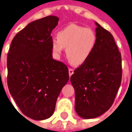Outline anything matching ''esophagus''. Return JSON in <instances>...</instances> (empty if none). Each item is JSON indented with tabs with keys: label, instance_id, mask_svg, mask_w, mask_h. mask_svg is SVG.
<instances>
[{
	"label": "esophagus",
	"instance_id": "esophagus-1",
	"mask_svg": "<svg viewBox=\"0 0 132 132\" xmlns=\"http://www.w3.org/2000/svg\"><path fill=\"white\" fill-rule=\"evenodd\" d=\"M68 73H69V76H71L74 73V70H73V68H69L68 69Z\"/></svg>",
	"mask_w": 132,
	"mask_h": 132
}]
</instances>
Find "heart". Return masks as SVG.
<instances>
[{
	"label": "heart",
	"mask_w": 132,
	"mask_h": 132,
	"mask_svg": "<svg viewBox=\"0 0 132 132\" xmlns=\"http://www.w3.org/2000/svg\"><path fill=\"white\" fill-rule=\"evenodd\" d=\"M97 41L95 32L91 28L76 24L69 25L57 33V38L51 40V48L57 57L64 48L68 60L80 65L86 62L95 48Z\"/></svg>",
	"instance_id": "b5f03b06"
}]
</instances>
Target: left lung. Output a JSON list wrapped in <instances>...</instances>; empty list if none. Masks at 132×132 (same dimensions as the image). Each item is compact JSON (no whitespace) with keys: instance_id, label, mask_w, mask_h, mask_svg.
I'll use <instances>...</instances> for the list:
<instances>
[{"instance_id":"left-lung-1","label":"left lung","mask_w":132,"mask_h":132,"mask_svg":"<svg viewBox=\"0 0 132 132\" xmlns=\"http://www.w3.org/2000/svg\"><path fill=\"white\" fill-rule=\"evenodd\" d=\"M95 24L97 41L93 53L70 77L75 111L85 119L98 117L109 109L122 79L121 54L113 35Z\"/></svg>"}]
</instances>
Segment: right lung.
I'll use <instances>...</instances> for the list:
<instances>
[{
    "label": "right lung",
    "instance_id": "1",
    "mask_svg": "<svg viewBox=\"0 0 132 132\" xmlns=\"http://www.w3.org/2000/svg\"><path fill=\"white\" fill-rule=\"evenodd\" d=\"M58 21L48 16L29 23L14 37L8 52V88L22 113L32 119L53 115L69 79L67 66L52 55L51 32Z\"/></svg>",
    "mask_w": 132,
    "mask_h": 132
}]
</instances>
